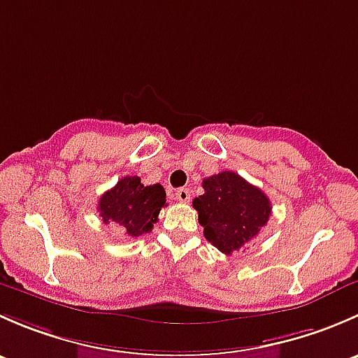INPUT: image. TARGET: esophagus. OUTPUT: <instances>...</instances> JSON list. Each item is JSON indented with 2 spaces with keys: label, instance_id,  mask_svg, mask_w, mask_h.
I'll return each mask as SVG.
<instances>
[{
  "label": "esophagus",
  "instance_id": "esophagus-1",
  "mask_svg": "<svg viewBox=\"0 0 358 358\" xmlns=\"http://www.w3.org/2000/svg\"><path fill=\"white\" fill-rule=\"evenodd\" d=\"M176 201L180 202H189L190 201V190L189 189H178L176 190Z\"/></svg>",
  "mask_w": 358,
  "mask_h": 358
}]
</instances>
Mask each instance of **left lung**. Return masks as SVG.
Returning <instances> with one entry per match:
<instances>
[{"label": "left lung", "instance_id": "8db88e82", "mask_svg": "<svg viewBox=\"0 0 358 358\" xmlns=\"http://www.w3.org/2000/svg\"><path fill=\"white\" fill-rule=\"evenodd\" d=\"M204 194L192 201L204 237L225 255L255 239L272 215L268 197L234 171L202 180Z\"/></svg>", "mask_w": 358, "mask_h": 358}]
</instances>
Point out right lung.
Returning <instances> with one entry per match:
<instances>
[{"label": "right lung", "instance_id": "obj_1", "mask_svg": "<svg viewBox=\"0 0 358 358\" xmlns=\"http://www.w3.org/2000/svg\"><path fill=\"white\" fill-rule=\"evenodd\" d=\"M166 204L162 185H143L138 176H124L99 201V213L106 223H115L128 237H140L152 230L159 211Z\"/></svg>", "mask_w": 358, "mask_h": 358}]
</instances>
